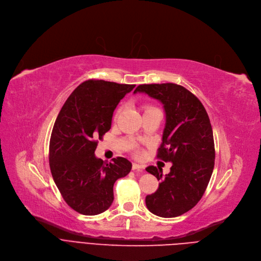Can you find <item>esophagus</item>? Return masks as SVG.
<instances>
[{
	"label": "esophagus",
	"instance_id": "34e87169",
	"mask_svg": "<svg viewBox=\"0 0 261 261\" xmlns=\"http://www.w3.org/2000/svg\"><path fill=\"white\" fill-rule=\"evenodd\" d=\"M132 170L137 172V173H144V168L141 165L137 164V163H133L132 164Z\"/></svg>",
	"mask_w": 261,
	"mask_h": 261
}]
</instances>
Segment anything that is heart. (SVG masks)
Returning a JSON list of instances; mask_svg holds the SVG:
<instances>
[{"instance_id":"obj_1","label":"heart","mask_w":261,"mask_h":261,"mask_svg":"<svg viewBox=\"0 0 261 261\" xmlns=\"http://www.w3.org/2000/svg\"><path fill=\"white\" fill-rule=\"evenodd\" d=\"M151 109H153V108H147V110H151ZM147 110H146V111H147Z\"/></svg>"}]
</instances>
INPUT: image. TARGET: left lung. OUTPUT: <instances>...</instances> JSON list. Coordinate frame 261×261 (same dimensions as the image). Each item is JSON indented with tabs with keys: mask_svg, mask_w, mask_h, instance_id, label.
<instances>
[{
	"mask_svg": "<svg viewBox=\"0 0 261 261\" xmlns=\"http://www.w3.org/2000/svg\"><path fill=\"white\" fill-rule=\"evenodd\" d=\"M146 93L162 104L165 125L157 157L172 162L171 172L156 167L148 173L159 182L157 191L146 197L155 216L175 218L191 210L204 195L215 168V143L208 114L199 99L174 83L139 85L133 93Z\"/></svg>",
	"mask_w": 261,
	"mask_h": 261,
	"instance_id": "obj_1",
	"label": "left lung"
}]
</instances>
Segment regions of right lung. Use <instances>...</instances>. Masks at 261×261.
<instances>
[{
	"mask_svg": "<svg viewBox=\"0 0 261 261\" xmlns=\"http://www.w3.org/2000/svg\"><path fill=\"white\" fill-rule=\"evenodd\" d=\"M135 85L103 80L80 84L65 101L52 130L50 169L69 207L96 216L113 202L114 182L127 176L132 163L124 158L103 161L94 155L97 139L110 130L113 111Z\"/></svg>",
	"mask_w": 261,
	"mask_h": 261,
	"instance_id": "right-lung-1",
	"label": "right lung"
}]
</instances>
